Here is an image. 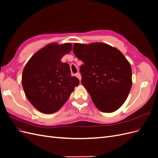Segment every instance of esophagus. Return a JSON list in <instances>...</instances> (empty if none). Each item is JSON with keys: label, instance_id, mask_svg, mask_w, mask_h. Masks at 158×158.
Listing matches in <instances>:
<instances>
[{"label": "esophagus", "instance_id": "obj_1", "mask_svg": "<svg viewBox=\"0 0 158 158\" xmlns=\"http://www.w3.org/2000/svg\"><path fill=\"white\" fill-rule=\"evenodd\" d=\"M76 77H77L80 80V81H81V78H82V77H81L80 74L79 73H77L76 74Z\"/></svg>", "mask_w": 158, "mask_h": 158}]
</instances>
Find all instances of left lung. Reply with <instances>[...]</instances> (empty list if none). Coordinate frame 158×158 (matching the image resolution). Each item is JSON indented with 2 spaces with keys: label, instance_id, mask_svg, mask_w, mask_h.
<instances>
[{
  "label": "left lung",
  "instance_id": "left-lung-1",
  "mask_svg": "<svg viewBox=\"0 0 158 158\" xmlns=\"http://www.w3.org/2000/svg\"><path fill=\"white\" fill-rule=\"evenodd\" d=\"M73 52L82 60V84L100 111L113 113L125 103L132 87V69L122 52L103 43L74 44Z\"/></svg>",
  "mask_w": 158,
  "mask_h": 158
}]
</instances>
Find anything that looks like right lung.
<instances>
[{
	"mask_svg": "<svg viewBox=\"0 0 158 158\" xmlns=\"http://www.w3.org/2000/svg\"><path fill=\"white\" fill-rule=\"evenodd\" d=\"M71 50L70 43H52L36 52L23 70L22 83L26 96L43 113L59 111L79 85L78 78L71 76L69 64L61 62Z\"/></svg>",
	"mask_w": 158,
	"mask_h": 158,
	"instance_id": "right-lung-1",
	"label": "right lung"
}]
</instances>
